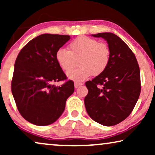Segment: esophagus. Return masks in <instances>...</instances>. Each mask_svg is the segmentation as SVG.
Listing matches in <instances>:
<instances>
[{
    "instance_id": "34e87169",
    "label": "esophagus",
    "mask_w": 155,
    "mask_h": 155,
    "mask_svg": "<svg viewBox=\"0 0 155 155\" xmlns=\"http://www.w3.org/2000/svg\"><path fill=\"white\" fill-rule=\"evenodd\" d=\"M82 85V83H78V82H75V84H74V86H75V88H78L80 86Z\"/></svg>"
}]
</instances>
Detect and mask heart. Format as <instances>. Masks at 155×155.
Returning <instances> with one entry per match:
<instances>
[{
  "instance_id": "1",
  "label": "heart",
  "mask_w": 155,
  "mask_h": 155,
  "mask_svg": "<svg viewBox=\"0 0 155 155\" xmlns=\"http://www.w3.org/2000/svg\"><path fill=\"white\" fill-rule=\"evenodd\" d=\"M56 60L65 73L71 70L78 60L80 68L68 73L75 82H82L91 75H99L105 71L111 60V49L106 42L86 36H80L68 45V51L60 48L56 51Z\"/></svg>"
}]
</instances>
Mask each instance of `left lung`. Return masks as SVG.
<instances>
[{
  "label": "left lung",
  "instance_id": "1",
  "mask_svg": "<svg viewBox=\"0 0 155 155\" xmlns=\"http://www.w3.org/2000/svg\"><path fill=\"white\" fill-rule=\"evenodd\" d=\"M107 41L111 49L107 68L85 85L84 106L90 118L103 126L119 124L130 115L140 94V74L130 48L111 32L92 35Z\"/></svg>",
  "mask_w": 155,
  "mask_h": 155
}]
</instances>
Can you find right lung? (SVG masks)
<instances>
[{"instance_id": "1", "label": "right lung", "mask_w": 155, "mask_h": 155, "mask_svg": "<svg viewBox=\"0 0 155 155\" xmlns=\"http://www.w3.org/2000/svg\"><path fill=\"white\" fill-rule=\"evenodd\" d=\"M70 39L68 35H41L29 41L17 57L11 82L12 96L20 114L31 124L43 126L54 123L74 92L71 80L61 86L53 84L67 79L55 55Z\"/></svg>"}]
</instances>
